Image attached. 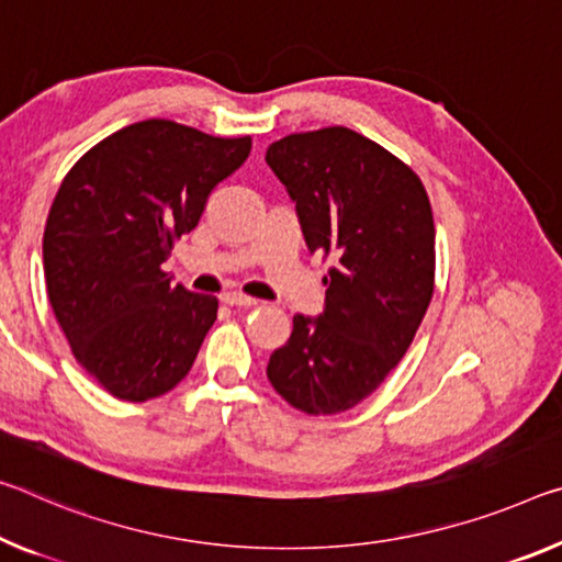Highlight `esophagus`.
Returning a JSON list of instances; mask_svg holds the SVG:
<instances>
[{
  "mask_svg": "<svg viewBox=\"0 0 562 562\" xmlns=\"http://www.w3.org/2000/svg\"><path fill=\"white\" fill-rule=\"evenodd\" d=\"M220 300L225 302V305H229V307H255V305H260V300L247 297V295H243V292H237V290L222 292Z\"/></svg>",
  "mask_w": 562,
  "mask_h": 562,
  "instance_id": "esophagus-1",
  "label": "esophagus"
}]
</instances>
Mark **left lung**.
<instances>
[{
    "mask_svg": "<svg viewBox=\"0 0 562 562\" xmlns=\"http://www.w3.org/2000/svg\"><path fill=\"white\" fill-rule=\"evenodd\" d=\"M265 159L295 202L310 252L335 260L325 310L292 317L267 380L302 413H345L403 360L430 305V200L413 169L347 127L288 135Z\"/></svg>",
    "mask_w": 562,
    "mask_h": 562,
    "instance_id": "1",
    "label": "left lung"
}]
</instances>
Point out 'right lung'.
<instances>
[{
  "mask_svg": "<svg viewBox=\"0 0 562 562\" xmlns=\"http://www.w3.org/2000/svg\"><path fill=\"white\" fill-rule=\"evenodd\" d=\"M249 149V137L145 120L94 145L61 180L42 243L49 305L110 395L145 403L190 372L217 297L172 284L162 265Z\"/></svg>",
  "mask_w": 562,
  "mask_h": 562,
  "instance_id": "add662e5",
  "label": "right lung"
}]
</instances>
